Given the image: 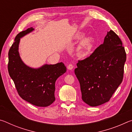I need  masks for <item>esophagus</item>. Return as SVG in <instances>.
I'll return each instance as SVG.
<instances>
[{"label": "esophagus", "instance_id": "obj_1", "mask_svg": "<svg viewBox=\"0 0 132 132\" xmlns=\"http://www.w3.org/2000/svg\"><path fill=\"white\" fill-rule=\"evenodd\" d=\"M67 68H68V69H69V70H72V69H73V64H69V65L68 66V67H67Z\"/></svg>", "mask_w": 132, "mask_h": 132}]
</instances>
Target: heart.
Returning <instances> with one entry per match:
<instances>
[{"label": "heart", "mask_w": 132, "mask_h": 132, "mask_svg": "<svg viewBox=\"0 0 132 132\" xmlns=\"http://www.w3.org/2000/svg\"><path fill=\"white\" fill-rule=\"evenodd\" d=\"M77 38H80L81 36L79 35ZM93 38L90 37H86L82 40L78 46V51L80 55H85L89 52L93 47Z\"/></svg>", "instance_id": "b5f03b06"}]
</instances>
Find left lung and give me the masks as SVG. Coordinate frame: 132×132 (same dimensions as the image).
Instances as JSON below:
<instances>
[{
  "label": "left lung",
  "mask_w": 132,
  "mask_h": 132,
  "mask_svg": "<svg viewBox=\"0 0 132 132\" xmlns=\"http://www.w3.org/2000/svg\"><path fill=\"white\" fill-rule=\"evenodd\" d=\"M126 53L122 42L112 30L90 56L79 60L75 73L80 82L82 101L97 106L110 100L121 83Z\"/></svg>",
  "instance_id": "obj_1"
}]
</instances>
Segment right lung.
<instances>
[{
  "label": "right lung",
  "instance_id": "add662e5",
  "mask_svg": "<svg viewBox=\"0 0 132 132\" xmlns=\"http://www.w3.org/2000/svg\"><path fill=\"white\" fill-rule=\"evenodd\" d=\"M34 30L30 27L17 35L9 51L8 71L22 99L37 106L50 105L55 100V81L66 71L64 64H45L39 69L29 68L19 56L20 38Z\"/></svg>",
  "mask_w": 132,
  "mask_h": 132
}]
</instances>
